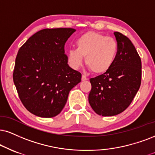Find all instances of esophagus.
<instances>
[{
	"instance_id": "esophagus-1",
	"label": "esophagus",
	"mask_w": 155,
	"mask_h": 155,
	"mask_svg": "<svg viewBox=\"0 0 155 155\" xmlns=\"http://www.w3.org/2000/svg\"><path fill=\"white\" fill-rule=\"evenodd\" d=\"M81 79H82V81H87V80H88V78H87L85 75L83 74V75H82Z\"/></svg>"
}]
</instances>
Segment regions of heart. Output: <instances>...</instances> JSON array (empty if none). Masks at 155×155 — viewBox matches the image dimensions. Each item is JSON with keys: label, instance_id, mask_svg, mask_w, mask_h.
Returning <instances> with one entry per match:
<instances>
[{"label": "heart", "instance_id": "heart-1", "mask_svg": "<svg viewBox=\"0 0 155 155\" xmlns=\"http://www.w3.org/2000/svg\"><path fill=\"white\" fill-rule=\"evenodd\" d=\"M77 49H70L68 52V62L74 69H78L83 63L95 74H102L108 71L117 56L118 45L113 37L89 31L78 38L76 41Z\"/></svg>", "mask_w": 155, "mask_h": 155}]
</instances>
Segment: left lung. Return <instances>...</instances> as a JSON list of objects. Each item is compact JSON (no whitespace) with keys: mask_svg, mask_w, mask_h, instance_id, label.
<instances>
[{"mask_svg":"<svg viewBox=\"0 0 155 155\" xmlns=\"http://www.w3.org/2000/svg\"><path fill=\"white\" fill-rule=\"evenodd\" d=\"M117 56L108 71L90 79L88 101L98 115L112 116L126 110L138 92L142 81V61L131 40L114 32Z\"/></svg>","mask_w":155,"mask_h":155,"instance_id":"left-lung-1","label":"left lung"}]
</instances>
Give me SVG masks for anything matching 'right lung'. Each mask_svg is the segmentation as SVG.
Returning a JSON list of instances; mask_svg holds the SVG:
<instances>
[{
    "label": "right lung",
    "instance_id": "1",
    "mask_svg": "<svg viewBox=\"0 0 155 155\" xmlns=\"http://www.w3.org/2000/svg\"><path fill=\"white\" fill-rule=\"evenodd\" d=\"M74 31L71 28L40 30L19 49L13 83L23 105L34 115H58L70 91L81 81V73L68 65L64 54L65 42Z\"/></svg>",
    "mask_w": 155,
    "mask_h": 155
}]
</instances>
